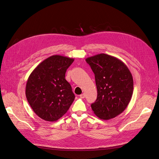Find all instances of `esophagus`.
<instances>
[{
    "mask_svg": "<svg viewBox=\"0 0 159 159\" xmlns=\"http://www.w3.org/2000/svg\"><path fill=\"white\" fill-rule=\"evenodd\" d=\"M80 97L81 98H85V94H81L80 95Z\"/></svg>",
    "mask_w": 159,
    "mask_h": 159,
    "instance_id": "esophagus-1",
    "label": "esophagus"
}]
</instances>
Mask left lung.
<instances>
[{"mask_svg": "<svg viewBox=\"0 0 159 159\" xmlns=\"http://www.w3.org/2000/svg\"><path fill=\"white\" fill-rule=\"evenodd\" d=\"M94 74L97 98L91 104L94 113L108 120L121 113L133 93V78L128 67L119 59L105 53L85 59Z\"/></svg>", "mask_w": 159, "mask_h": 159, "instance_id": "obj_1", "label": "left lung"}]
</instances>
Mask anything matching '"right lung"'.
<instances>
[{"label": "right lung", "mask_w": 159, "mask_h": 159, "mask_svg": "<svg viewBox=\"0 0 159 159\" xmlns=\"http://www.w3.org/2000/svg\"><path fill=\"white\" fill-rule=\"evenodd\" d=\"M74 59L52 55L38 65L28 78L25 94L36 115L47 121H56L68 110L75 98L65 79Z\"/></svg>", "instance_id": "1"}]
</instances>
